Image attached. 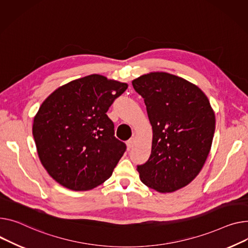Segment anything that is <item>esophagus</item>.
Instances as JSON below:
<instances>
[{"instance_id":"obj_1","label":"esophagus","mask_w":248,"mask_h":248,"mask_svg":"<svg viewBox=\"0 0 248 248\" xmlns=\"http://www.w3.org/2000/svg\"><path fill=\"white\" fill-rule=\"evenodd\" d=\"M135 143H136V140L133 138V139H130L129 140H127V142H126V145H127V148L128 150H130V148H133L134 147V145H135Z\"/></svg>"}]
</instances>
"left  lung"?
Wrapping results in <instances>:
<instances>
[{
    "instance_id": "1",
    "label": "left lung",
    "mask_w": 248,
    "mask_h": 248,
    "mask_svg": "<svg viewBox=\"0 0 248 248\" xmlns=\"http://www.w3.org/2000/svg\"><path fill=\"white\" fill-rule=\"evenodd\" d=\"M143 98L153 127L152 154L138 166L140 180L158 192L186 186L209 155L216 115L207 96L192 82L154 72L131 81Z\"/></svg>"
}]
</instances>
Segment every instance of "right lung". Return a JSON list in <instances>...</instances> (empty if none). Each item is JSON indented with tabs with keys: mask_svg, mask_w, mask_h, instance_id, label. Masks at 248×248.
I'll return each instance as SVG.
<instances>
[{
	"mask_svg": "<svg viewBox=\"0 0 248 248\" xmlns=\"http://www.w3.org/2000/svg\"><path fill=\"white\" fill-rule=\"evenodd\" d=\"M127 84L90 75L49 94L32 124V136L45 170L61 186L90 190L109 178L125 152L114 138L107 111Z\"/></svg>",
	"mask_w": 248,
	"mask_h": 248,
	"instance_id": "right-lung-1",
	"label": "right lung"
}]
</instances>
